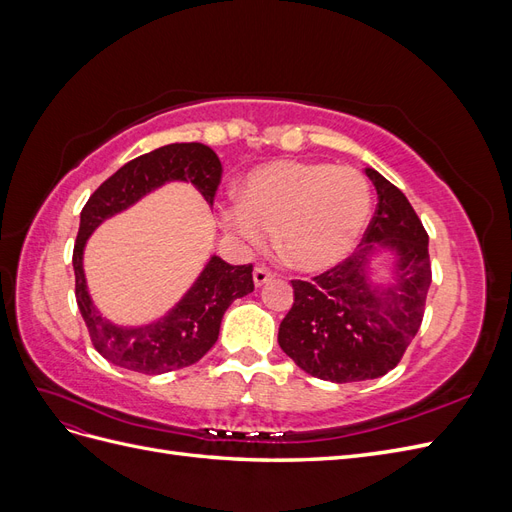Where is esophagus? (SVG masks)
<instances>
[{
    "label": "esophagus",
    "instance_id": "1",
    "mask_svg": "<svg viewBox=\"0 0 512 512\" xmlns=\"http://www.w3.org/2000/svg\"><path fill=\"white\" fill-rule=\"evenodd\" d=\"M271 280H273V273L269 269H265V267H256L254 269V284L256 286H265Z\"/></svg>",
    "mask_w": 512,
    "mask_h": 512
}]
</instances>
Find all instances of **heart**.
<instances>
[{"mask_svg":"<svg viewBox=\"0 0 512 512\" xmlns=\"http://www.w3.org/2000/svg\"><path fill=\"white\" fill-rule=\"evenodd\" d=\"M241 203L222 209L237 241L258 247L275 230V250L290 267L318 273L342 262L371 215V188L359 170L324 162L280 160L254 168Z\"/></svg>","mask_w":512,"mask_h":512,"instance_id":"obj_1","label":"heart"}]
</instances>
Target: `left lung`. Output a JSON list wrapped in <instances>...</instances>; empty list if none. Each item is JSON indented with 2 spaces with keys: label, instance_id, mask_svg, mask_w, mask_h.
<instances>
[{
  "label": "left lung",
  "instance_id": "obj_1",
  "mask_svg": "<svg viewBox=\"0 0 512 512\" xmlns=\"http://www.w3.org/2000/svg\"><path fill=\"white\" fill-rule=\"evenodd\" d=\"M378 207L361 245L312 282L292 280L294 303L277 342L309 376L331 382L380 378L401 361L421 329L431 284L429 237L408 198L365 168ZM396 256L393 285L374 287L366 269L375 247Z\"/></svg>",
  "mask_w": 512,
  "mask_h": 512
}]
</instances>
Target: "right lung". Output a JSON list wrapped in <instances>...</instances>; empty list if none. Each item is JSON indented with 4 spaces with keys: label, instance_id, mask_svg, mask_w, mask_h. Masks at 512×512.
Returning a JSON list of instances; mask_svg holds the SVG:
<instances>
[{
    "label": "right lung",
    "instance_id": "add662e5",
    "mask_svg": "<svg viewBox=\"0 0 512 512\" xmlns=\"http://www.w3.org/2000/svg\"><path fill=\"white\" fill-rule=\"evenodd\" d=\"M220 179L222 162L211 147L173 143L123 164L89 196L72 254L74 290L91 344L106 361L147 376L194 365L218 342L222 316L230 303L254 290L252 265H228L220 256H211L183 299L164 318L145 327H117L98 312L87 292L83 250L91 232L106 218L132 207L168 181H190L213 205Z\"/></svg>",
    "mask_w": 512,
    "mask_h": 512
}]
</instances>
